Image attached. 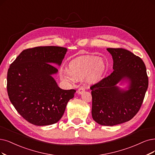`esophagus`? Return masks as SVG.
<instances>
[{
  "mask_svg": "<svg viewBox=\"0 0 155 155\" xmlns=\"http://www.w3.org/2000/svg\"><path fill=\"white\" fill-rule=\"evenodd\" d=\"M85 90V87H84V86L80 87L78 88V93L81 94H82V93H83L84 92Z\"/></svg>",
  "mask_w": 155,
  "mask_h": 155,
  "instance_id": "1",
  "label": "esophagus"
}]
</instances>
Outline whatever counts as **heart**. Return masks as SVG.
<instances>
[{
    "label": "heart",
    "mask_w": 155,
    "mask_h": 155,
    "mask_svg": "<svg viewBox=\"0 0 155 155\" xmlns=\"http://www.w3.org/2000/svg\"><path fill=\"white\" fill-rule=\"evenodd\" d=\"M69 70L61 69L60 76L64 81L74 82L87 75L89 81L96 82L100 79L105 71V64L98 57H81L71 61L68 66Z\"/></svg>",
    "instance_id": "b5f03b06"
}]
</instances>
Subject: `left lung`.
I'll return each mask as SVG.
<instances>
[{
	"instance_id": "left-lung-1",
	"label": "left lung",
	"mask_w": 155,
	"mask_h": 155,
	"mask_svg": "<svg viewBox=\"0 0 155 155\" xmlns=\"http://www.w3.org/2000/svg\"><path fill=\"white\" fill-rule=\"evenodd\" d=\"M114 61L113 72L91 85L92 116L103 126H114L130 121L140 110L148 87L144 62L124 48H108ZM130 81L129 89L115 85L122 79Z\"/></svg>"
}]
</instances>
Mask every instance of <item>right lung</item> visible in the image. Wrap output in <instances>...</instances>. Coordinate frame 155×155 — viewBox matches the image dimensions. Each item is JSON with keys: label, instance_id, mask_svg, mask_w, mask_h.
I'll list each match as a JSON object with an SVG mask.
<instances>
[{"label": "right lung", "instance_id": "1", "mask_svg": "<svg viewBox=\"0 0 155 155\" xmlns=\"http://www.w3.org/2000/svg\"><path fill=\"white\" fill-rule=\"evenodd\" d=\"M67 48L55 46L23 50L8 71L7 91L9 100L26 121L37 126L58 122L74 89L58 87L51 74L61 65Z\"/></svg>", "mask_w": 155, "mask_h": 155}]
</instances>
